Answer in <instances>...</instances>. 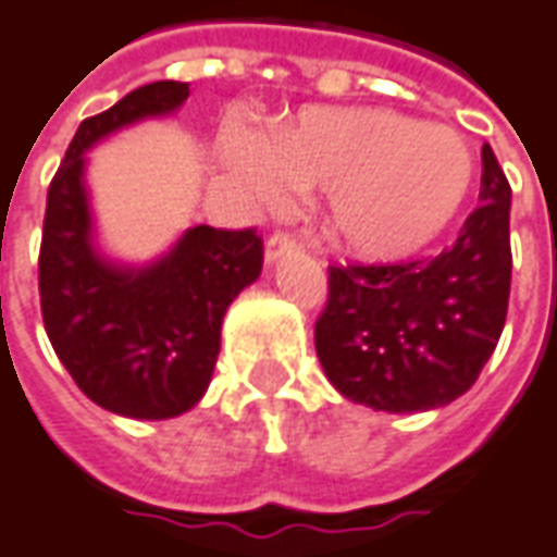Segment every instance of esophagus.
Wrapping results in <instances>:
<instances>
[{"label":"esophagus","instance_id":"34e87169","mask_svg":"<svg viewBox=\"0 0 557 557\" xmlns=\"http://www.w3.org/2000/svg\"><path fill=\"white\" fill-rule=\"evenodd\" d=\"M297 248V239L290 236V233H272L270 239H267V248H263V255H267V263H275V260H282L285 255H290Z\"/></svg>","mask_w":557,"mask_h":557}]
</instances>
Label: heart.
<instances>
[{"label": "heart", "mask_w": 557, "mask_h": 557, "mask_svg": "<svg viewBox=\"0 0 557 557\" xmlns=\"http://www.w3.org/2000/svg\"><path fill=\"white\" fill-rule=\"evenodd\" d=\"M230 172L278 202L287 187L324 190V230L363 260H400L440 239L473 190L470 145L448 126L388 109H302L263 139L221 136Z\"/></svg>", "instance_id": "1"}]
</instances>
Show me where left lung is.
Here are the masks:
<instances>
[{
    "label": "left lung",
    "mask_w": 557,
    "mask_h": 557,
    "mask_svg": "<svg viewBox=\"0 0 557 557\" xmlns=\"http://www.w3.org/2000/svg\"><path fill=\"white\" fill-rule=\"evenodd\" d=\"M479 209L451 248L394 267H330L315 351L333 388L379 412L458 400L504 333L512 278L509 182L482 148Z\"/></svg>",
    "instance_id": "1"
}]
</instances>
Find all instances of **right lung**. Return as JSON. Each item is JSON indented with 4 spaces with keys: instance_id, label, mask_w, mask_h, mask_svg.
<instances>
[{
    "instance_id": "right-lung-1",
    "label": "right lung",
    "mask_w": 557,
    "mask_h": 557,
    "mask_svg": "<svg viewBox=\"0 0 557 557\" xmlns=\"http://www.w3.org/2000/svg\"><path fill=\"white\" fill-rule=\"evenodd\" d=\"M187 94L184 81H154L81 121L53 175L41 230L38 294L57 358L96 406L141 421L182 416L202 400L224 312L263 270L257 230L199 224L145 267L96 248L84 154L124 126L178 111Z\"/></svg>"
}]
</instances>
